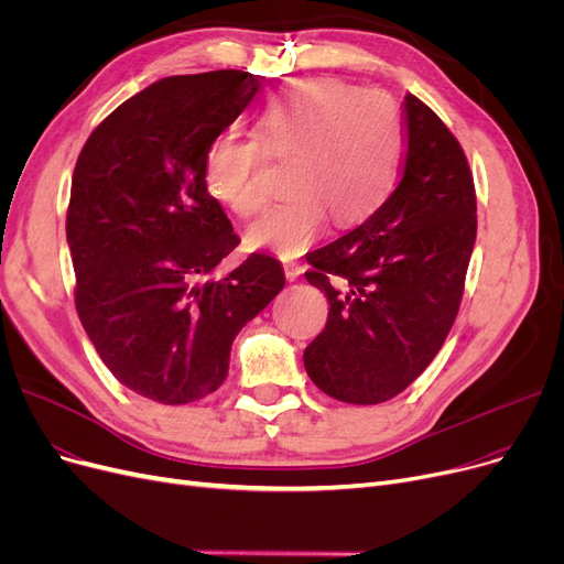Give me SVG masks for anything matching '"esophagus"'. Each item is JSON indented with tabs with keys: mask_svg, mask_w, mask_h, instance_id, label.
I'll return each mask as SVG.
<instances>
[{
	"mask_svg": "<svg viewBox=\"0 0 564 564\" xmlns=\"http://www.w3.org/2000/svg\"><path fill=\"white\" fill-rule=\"evenodd\" d=\"M283 271H285V279L288 281H295L302 271H304V267L300 264V262H293V260H288V262H283Z\"/></svg>",
	"mask_w": 564,
	"mask_h": 564,
	"instance_id": "34e87169",
	"label": "esophagus"
}]
</instances>
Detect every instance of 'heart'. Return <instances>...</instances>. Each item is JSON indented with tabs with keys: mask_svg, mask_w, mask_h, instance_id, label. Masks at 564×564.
Masks as SVG:
<instances>
[{
	"mask_svg": "<svg viewBox=\"0 0 564 564\" xmlns=\"http://www.w3.org/2000/svg\"><path fill=\"white\" fill-rule=\"evenodd\" d=\"M258 141L218 134L204 153L206 191L239 218L267 204L264 151L290 158L288 197L258 220L248 243L285 258L314 246L332 223L367 220L398 178L404 124L381 90H362L337 78L297 80L271 99L256 120Z\"/></svg>",
	"mask_w": 564,
	"mask_h": 564,
	"instance_id": "b5f03b06",
	"label": "heart"
}]
</instances>
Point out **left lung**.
Wrapping results in <instances>:
<instances>
[{
  "mask_svg": "<svg viewBox=\"0 0 564 564\" xmlns=\"http://www.w3.org/2000/svg\"><path fill=\"white\" fill-rule=\"evenodd\" d=\"M392 195L360 227L311 250L306 281L329 302L304 350L308 379L346 404L406 390L444 346L476 241V191L460 141L419 97Z\"/></svg>",
  "mask_w": 564,
  "mask_h": 564,
  "instance_id": "obj_1",
  "label": "left lung"
}]
</instances>
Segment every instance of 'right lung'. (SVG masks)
<instances>
[{"label":"right lung","instance_id":"right-lung-1","mask_svg":"<svg viewBox=\"0 0 564 564\" xmlns=\"http://www.w3.org/2000/svg\"><path fill=\"white\" fill-rule=\"evenodd\" d=\"M258 88L239 69L155 80L104 118L76 160V314L101 362L145 400L187 404L218 390L239 329L285 285L264 253L212 276L239 237L206 191L204 153Z\"/></svg>","mask_w":564,"mask_h":564}]
</instances>
